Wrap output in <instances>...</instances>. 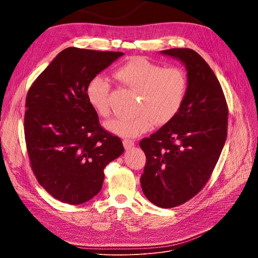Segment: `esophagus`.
Returning <instances> with one entry per match:
<instances>
[{
    "label": "esophagus",
    "instance_id": "obj_1",
    "mask_svg": "<svg viewBox=\"0 0 258 258\" xmlns=\"http://www.w3.org/2000/svg\"><path fill=\"white\" fill-rule=\"evenodd\" d=\"M134 145H135V143H134L133 140H127V139L123 140V146H124V148H125L126 151L131 150V148H133Z\"/></svg>",
    "mask_w": 258,
    "mask_h": 258
}]
</instances>
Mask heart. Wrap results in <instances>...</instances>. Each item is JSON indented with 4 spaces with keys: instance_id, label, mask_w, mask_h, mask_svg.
Segmentation results:
<instances>
[{
    "instance_id": "heart-1",
    "label": "heart",
    "mask_w": 258,
    "mask_h": 258,
    "mask_svg": "<svg viewBox=\"0 0 258 258\" xmlns=\"http://www.w3.org/2000/svg\"><path fill=\"white\" fill-rule=\"evenodd\" d=\"M120 83L138 93L131 117L114 118L105 128L122 138H136L153 124L163 125L180 111L187 93V77L177 67L164 68L142 57H134L114 73ZM108 81L101 76L92 78L86 89L90 105L100 117L110 115Z\"/></svg>"
}]
</instances>
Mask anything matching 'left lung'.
Instances as JSON below:
<instances>
[{
    "mask_svg": "<svg viewBox=\"0 0 258 258\" xmlns=\"http://www.w3.org/2000/svg\"><path fill=\"white\" fill-rule=\"evenodd\" d=\"M161 54L180 60L187 71V93L175 117L140 147L146 156L141 187L162 208L184 204L205 186L227 138L228 107L219 79L191 49Z\"/></svg>",
    "mask_w": 258,
    "mask_h": 258,
    "instance_id": "left-lung-1",
    "label": "left lung"
}]
</instances>
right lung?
<instances>
[{"mask_svg":"<svg viewBox=\"0 0 258 258\" xmlns=\"http://www.w3.org/2000/svg\"><path fill=\"white\" fill-rule=\"evenodd\" d=\"M122 55L67 48L27 94L24 130L31 167L62 203L83 204L98 195L104 167L124 152L120 138L100 126L86 95L89 81Z\"/></svg>","mask_w":258,"mask_h":258,"instance_id":"obj_1","label":"right lung"}]
</instances>
